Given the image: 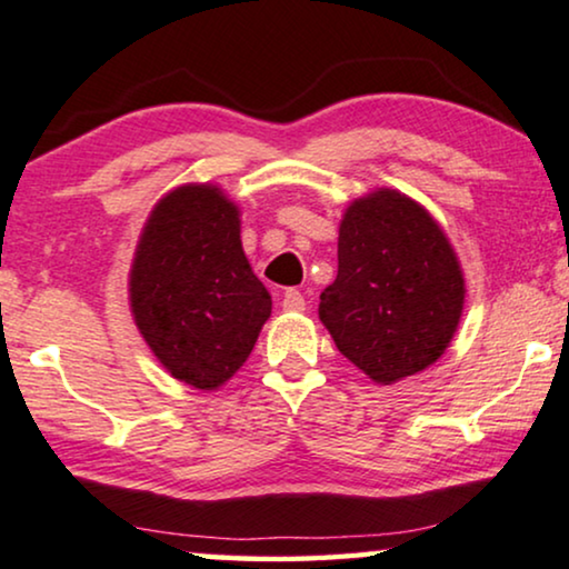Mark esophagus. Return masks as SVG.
<instances>
[{"label": "esophagus", "instance_id": "1", "mask_svg": "<svg viewBox=\"0 0 569 569\" xmlns=\"http://www.w3.org/2000/svg\"><path fill=\"white\" fill-rule=\"evenodd\" d=\"M282 308L284 311H306V298H302L300 290H295V287H290V290L282 292Z\"/></svg>", "mask_w": 569, "mask_h": 569}]
</instances>
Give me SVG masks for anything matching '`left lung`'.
<instances>
[{"label": "left lung", "mask_w": 569, "mask_h": 569, "mask_svg": "<svg viewBox=\"0 0 569 569\" xmlns=\"http://www.w3.org/2000/svg\"><path fill=\"white\" fill-rule=\"evenodd\" d=\"M337 261L319 319L352 366L389 387L445 356L462 319L465 277L423 206L392 188L356 198L339 221Z\"/></svg>", "instance_id": "left-lung-1"}]
</instances>
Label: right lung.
Returning <instances> with one entry per match:
<instances>
[{
	"label": "right lung",
	"mask_w": 569,
	"mask_h": 569,
	"mask_svg": "<svg viewBox=\"0 0 569 569\" xmlns=\"http://www.w3.org/2000/svg\"><path fill=\"white\" fill-rule=\"evenodd\" d=\"M128 298L172 379L201 392L230 381L271 316V295L242 250L240 206L211 182L159 198L140 230Z\"/></svg>",
	"instance_id": "obj_1"
}]
</instances>
